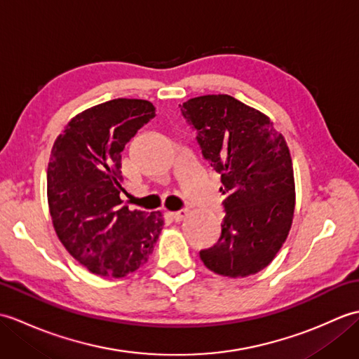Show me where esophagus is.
Returning <instances> with one entry per match:
<instances>
[{
    "mask_svg": "<svg viewBox=\"0 0 359 359\" xmlns=\"http://www.w3.org/2000/svg\"><path fill=\"white\" fill-rule=\"evenodd\" d=\"M170 216L175 220V222H180V220H184L188 216V210H180V211H172L170 212Z\"/></svg>",
    "mask_w": 359,
    "mask_h": 359,
    "instance_id": "34e87169",
    "label": "esophagus"
}]
</instances>
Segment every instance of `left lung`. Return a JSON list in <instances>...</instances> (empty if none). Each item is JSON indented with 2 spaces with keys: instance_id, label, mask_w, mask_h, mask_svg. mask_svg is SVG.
Returning <instances> with one entry per match:
<instances>
[{
  "instance_id": "1",
  "label": "left lung",
  "mask_w": 359,
  "mask_h": 359,
  "mask_svg": "<svg viewBox=\"0 0 359 359\" xmlns=\"http://www.w3.org/2000/svg\"><path fill=\"white\" fill-rule=\"evenodd\" d=\"M180 111L225 196L222 234L201 251L202 262L228 278L264 270L293 222L294 175L284 135L265 114L226 94L189 98Z\"/></svg>"
}]
</instances>
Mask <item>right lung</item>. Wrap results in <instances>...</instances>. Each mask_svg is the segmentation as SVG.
Returning <instances> with one entry per match:
<instances>
[{
	"label": "right lung",
	"instance_id": "1",
	"mask_svg": "<svg viewBox=\"0 0 359 359\" xmlns=\"http://www.w3.org/2000/svg\"><path fill=\"white\" fill-rule=\"evenodd\" d=\"M156 117L154 104L116 98L77 114L57 137L48 165V202L60 242L83 266L123 278L148 262L163 228L151 215L121 205V152Z\"/></svg>",
	"mask_w": 359,
	"mask_h": 359
}]
</instances>
